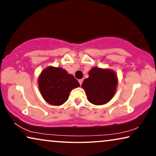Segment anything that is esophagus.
I'll return each mask as SVG.
<instances>
[{"label":"esophagus","mask_w":156,"mask_h":156,"mask_svg":"<svg viewBox=\"0 0 156 156\" xmlns=\"http://www.w3.org/2000/svg\"><path fill=\"white\" fill-rule=\"evenodd\" d=\"M82 82H83V80H82V79H81V80H79V83H80V85H82Z\"/></svg>","instance_id":"34e87169"}]
</instances>
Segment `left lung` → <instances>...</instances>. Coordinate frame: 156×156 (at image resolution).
<instances>
[{
    "instance_id": "1",
    "label": "left lung",
    "mask_w": 156,
    "mask_h": 156,
    "mask_svg": "<svg viewBox=\"0 0 156 156\" xmlns=\"http://www.w3.org/2000/svg\"><path fill=\"white\" fill-rule=\"evenodd\" d=\"M117 85L118 78L114 70L94 67L89 72V77L84 80L82 87L90 103L103 105L114 97Z\"/></svg>"
}]
</instances>
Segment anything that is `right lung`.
Listing matches in <instances>:
<instances>
[{
    "label": "right lung",
    "instance_id": "right-lung-1",
    "mask_svg": "<svg viewBox=\"0 0 156 156\" xmlns=\"http://www.w3.org/2000/svg\"><path fill=\"white\" fill-rule=\"evenodd\" d=\"M37 82L44 101L54 106H60L67 101L70 91L80 86L72 74L62 68L52 66L42 70Z\"/></svg>",
    "mask_w": 156,
    "mask_h": 156
}]
</instances>
